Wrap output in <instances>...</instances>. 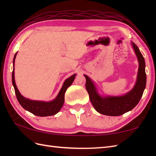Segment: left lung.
I'll use <instances>...</instances> for the list:
<instances>
[{
    "instance_id": "8db88e82",
    "label": "left lung",
    "mask_w": 156,
    "mask_h": 156,
    "mask_svg": "<svg viewBox=\"0 0 156 156\" xmlns=\"http://www.w3.org/2000/svg\"><path fill=\"white\" fill-rule=\"evenodd\" d=\"M131 45L139 62L137 80L134 87L127 93L121 96H102L98 93L96 85L88 76L84 75L86 89L89 94L92 105L98 112L108 116H119L131 111L143 95L146 86L145 63L137 46L131 41Z\"/></svg>"
}]
</instances>
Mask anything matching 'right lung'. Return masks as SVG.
<instances>
[{
  "label": "right lung",
  "instance_id": "1",
  "mask_svg": "<svg viewBox=\"0 0 156 156\" xmlns=\"http://www.w3.org/2000/svg\"><path fill=\"white\" fill-rule=\"evenodd\" d=\"M17 52L15 54L14 58H13V70L12 73V82L14 87L15 94L16 98L21 105V107L31 112L35 115L39 116V117H48V116H51L57 114L60 111L64 103V94L67 90V88L70 87L73 82L74 80L76 74H73L70 77L66 79L62 85L61 90H59L58 94L57 95L54 100L49 102L45 101H33L29 98H26L23 97L19 91L16 85L15 84V60Z\"/></svg>",
  "mask_w": 156,
  "mask_h": 156
}]
</instances>
